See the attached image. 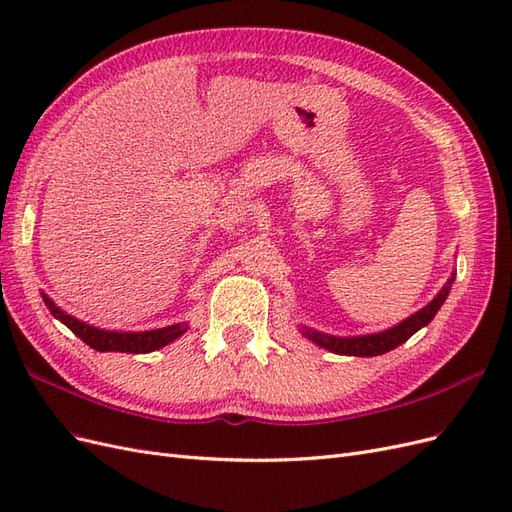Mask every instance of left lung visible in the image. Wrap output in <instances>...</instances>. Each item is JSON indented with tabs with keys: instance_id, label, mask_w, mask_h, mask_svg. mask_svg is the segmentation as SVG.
I'll use <instances>...</instances> for the list:
<instances>
[{
	"instance_id": "1",
	"label": "left lung",
	"mask_w": 512,
	"mask_h": 512,
	"mask_svg": "<svg viewBox=\"0 0 512 512\" xmlns=\"http://www.w3.org/2000/svg\"><path fill=\"white\" fill-rule=\"evenodd\" d=\"M455 277L446 282V286L438 292V297L433 299L427 307H423L421 312H416L414 316L406 318L404 322H399L397 327L382 331V333H374V335H361V337H333V335H324L318 331H309L305 329V335L316 342L320 348H327L335 354H352V356H378L389 352L397 346H401L404 342L418 331L423 329L425 324H429L433 320V316L438 314V309L442 307V303L448 297V290H451Z\"/></svg>"
}]
</instances>
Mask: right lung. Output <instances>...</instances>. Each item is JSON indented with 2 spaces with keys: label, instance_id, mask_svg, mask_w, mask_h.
I'll use <instances>...</instances> for the list:
<instances>
[{
  "label": "right lung",
  "instance_id": "1",
  "mask_svg": "<svg viewBox=\"0 0 512 512\" xmlns=\"http://www.w3.org/2000/svg\"><path fill=\"white\" fill-rule=\"evenodd\" d=\"M44 305L49 307V312L66 324V327L76 335L81 337L87 346H91L98 352H130V354H145L158 350L170 342H175L177 337H181L185 331H188V324H173V327H164L156 331H143V333H119V331H104L89 327V324L76 320L68 316L61 309L42 294Z\"/></svg>",
  "mask_w": 512,
  "mask_h": 512
}]
</instances>
